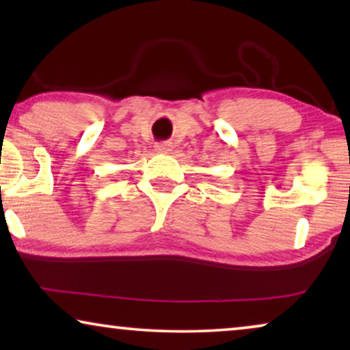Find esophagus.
<instances>
[{
  "label": "esophagus",
  "instance_id": "obj_1",
  "mask_svg": "<svg viewBox=\"0 0 350 350\" xmlns=\"http://www.w3.org/2000/svg\"><path fill=\"white\" fill-rule=\"evenodd\" d=\"M154 148L157 152H169L172 151V143H156Z\"/></svg>",
  "mask_w": 350,
  "mask_h": 350
}]
</instances>
